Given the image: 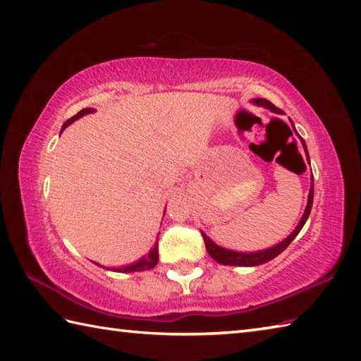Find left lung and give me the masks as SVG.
<instances>
[{"label":"left lung","mask_w":361,"mask_h":361,"mask_svg":"<svg viewBox=\"0 0 361 361\" xmlns=\"http://www.w3.org/2000/svg\"><path fill=\"white\" fill-rule=\"evenodd\" d=\"M251 104H255L257 106H264V109H268V110L273 111V113L282 114V110H279L278 106H274L270 101H267V99H262V97L251 99ZM290 122H291V127H293V130H295V133L299 136V133L296 132V128L293 126V121L290 119ZM299 140H301V144H302L304 152H305V158H307V163L310 164L307 145H305V141L302 140L301 136H299ZM310 180H312V185H310L309 197H307V206H305L302 217H301V220H299V224L296 225V228L293 229V231H291L282 242L273 245V247H270V248L259 250V251H234V250H228V248L220 247V245H217L216 242H212L209 237L202 231L203 240H204V245H206V250H208L209 256L214 260H216V262H219L221 265H231V267H257V265H262V264L270 262L271 259H274L276 256H279L281 252L286 250L291 242L295 240V237L299 234V231H301L302 226L305 225V221H307V219L310 216L312 204H313V175L310 176Z\"/></svg>","instance_id":"left-lung-1"}]
</instances>
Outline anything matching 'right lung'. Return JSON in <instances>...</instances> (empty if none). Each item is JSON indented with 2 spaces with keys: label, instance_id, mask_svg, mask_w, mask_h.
I'll return each instance as SVG.
<instances>
[{
  "label": "right lung",
  "instance_id": "obj_1",
  "mask_svg": "<svg viewBox=\"0 0 361 361\" xmlns=\"http://www.w3.org/2000/svg\"><path fill=\"white\" fill-rule=\"evenodd\" d=\"M94 111H96L94 109H83V110H80L78 114H75V116H73L71 119H68V121L65 122L63 127H62V130H60V133H62L63 130H65L68 126H71L74 121H78L79 118L85 116V114L94 113ZM164 214H166V209H164ZM164 214H163V217H164ZM94 264H96L97 267H102V268H105V270L116 271V273H135V271L152 270V268L158 264V237H157V242H155V245H153V247L150 248V251L147 252V255H144L142 257H140L137 260H135V262H132V264H128V265H121V267H105V265H101V264H97V262H94Z\"/></svg>",
  "mask_w": 361,
  "mask_h": 361
}]
</instances>
